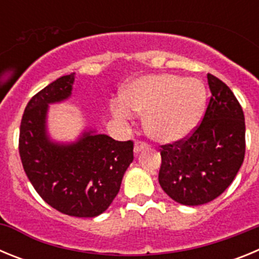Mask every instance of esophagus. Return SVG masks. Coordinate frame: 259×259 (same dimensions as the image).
Here are the masks:
<instances>
[{
	"label": "esophagus",
	"instance_id": "obj_1",
	"mask_svg": "<svg viewBox=\"0 0 259 259\" xmlns=\"http://www.w3.org/2000/svg\"><path fill=\"white\" fill-rule=\"evenodd\" d=\"M148 148H149V145H148V144L143 143V141H136V143H135V146H134V152H135V154H139V153L143 152V150H145V149H148Z\"/></svg>",
	"mask_w": 259,
	"mask_h": 259
}]
</instances>
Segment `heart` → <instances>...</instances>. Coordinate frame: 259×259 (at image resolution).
Segmentation results:
<instances>
[{
	"label": "heart",
	"mask_w": 259,
	"mask_h": 259,
	"mask_svg": "<svg viewBox=\"0 0 259 259\" xmlns=\"http://www.w3.org/2000/svg\"><path fill=\"white\" fill-rule=\"evenodd\" d=\"M206 105V91L196 79L172 74L144 75L123 89L113 101L116 118H130L132 110L144 113L143 124L150 139L172 144L188 137L200 123Z\"/></svg>",
	"instance_id": "obj_1"
}]
</instances>
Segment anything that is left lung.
<instances>
[{"mask_svg":"<svg viewBox=\"0 0 259 259\" xmlns=\"http://www.w3.org/2000/svg\"><path fill=\"white\" fill-rule=\"evenodd\" d=\"M210 102L198 128L185 141L163 145L158 180L174 201L197 206L221 196L245 155V120L235 95L207 74Z\"/></svg>","mask_w":259,"mask_h":259,"instance_id":"left-lung-1","label":"left lung"}]
</instances>
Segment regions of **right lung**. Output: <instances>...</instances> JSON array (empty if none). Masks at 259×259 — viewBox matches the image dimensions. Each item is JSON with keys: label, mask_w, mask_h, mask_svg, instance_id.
<instances>
[{"label": "right lung", "mask_w": 259, "mask_h": 259, "mask_svg": "<svg viewBox=\"0 0 259 259\" xmlns=\"http://www.w3.org/2000/svg\"><path fill=\"white\" fill-rule=\"evenodd\" d=\"M75 74L50 83L31 98L20 123L23 168L41 198L58 211L95 218L106 211L134 161V143L115 141L95 128H84L74 141L50 136V105L67 101Z\"/></svg>", "instance_id": "add662e5"}]
</instances>
